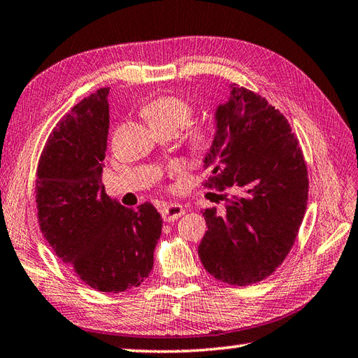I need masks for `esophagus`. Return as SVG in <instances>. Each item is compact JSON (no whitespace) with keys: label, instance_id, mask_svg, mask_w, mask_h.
<instances>
[{"label":"esophagus","instance_id":"esophagus-1","mask_svg":"<svg viewBox=\"0 0 358 358\" xmlns=\"http://www.w3.org/2000/svg\"><path fill=\"white\" fill-rule=\"evenodd\" d=\"M186 211L185 208L178 205V203H171V205H163L161 208V217H163L164 222H173L177 220L178 217L183 215Z\"/></svg>","mask_w":358,"mask_h":358}]
</instances>
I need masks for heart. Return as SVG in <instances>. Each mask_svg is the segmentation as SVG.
<instances>
[{
	"instance_id": "b5f03b06",
	"label": "heart",
	"mask_w": 358,
	"mask_h": 358,
	"mask_svg": "<svg viewBox=\"0 0 358 358\" xmlns=\"http://www.w3.org/2000/svg\"><path fill=\"white\" fill-rule=\"evenodd\" d=\"M144 115L150 124L171 125L177 130L183 129L192 117L191 105L180 97L163 96L152 101L144 107ZM213 144V133L206 127H195L189 135V145L197 155H203Z\"/></svg>"
}]
</instances>
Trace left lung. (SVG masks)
I'll return each instance as SVG.
<instances>
[{"instance_id":"1","label":"left lung","mask_w":358,"mask_h":358,"mask_svg":"<svg viewBox=\"0 0 358 358\" xmlns=\"http://www.w3.org/2000/svg\"><path fill=\"white\" fill-rule=\"evenodd\" d=\"M215 110V135L203 159L208 186L231 187L225 214L203 211V267L222 282L248 285L270 276L289 255L303 223L309 178L296 136L281 111L237 83Z\"/></svg>"}]
</instances>
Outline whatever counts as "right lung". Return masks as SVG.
Returning a JSON list of instances; mask_svg holds the SVG:
<instances>
[{
    "label": "right lung",
    "mask_w": 358,
    "mask_h": 358,
    "mask_svg": "<svg viewBox=\"0 0 358 358\" xmlns=\"http://www.w3.org/2000/svg\"><path fill=\"white\" fill-rule=\"evenodd\" d=\"M108 91L97 90L74 105L49 135L35 201L54 253L91 289L121 293L150 275L163 220L150 203L130 209L105 194Z\"/></svg>",
    "instance_id": "right-lung-1"
}]
</instances>
